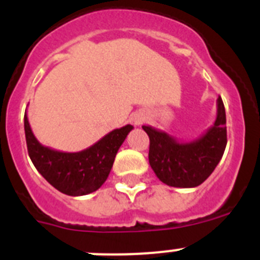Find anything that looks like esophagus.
Returning <instances> with one entry per match:
<instances>
[{
    "label": "esophagus",
    "mask_w": 260,
    "mask_h": 260,
    "mask_svg": "<svg viewBox=\"0 0 260 260\" xmlns=\"http://www.w3.org/2000/svg\"><path fill=\"white\" fill-rule=\"evenodd\" d=\"M133 121H134L135 125H141L142 121H143V118H139V117H135V118L133 119Z\"/></svg>",
    "instance_id": "esophagus-1"
}]
</instances>
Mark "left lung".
Listing matches in <instances>:
<instances>
[{
    "label": "left lung",
    "instance_id": "8db88e82",
    "mask_svg": "<svg viewBox=\"0 0 260 260\" xmlns=\"http://www.w3.org/2000/svg\"><path fill=\"white\" fill-rule=\"evenodd\" d=\"M213 125L192 141H180L173 135L143 126L150 137L148 160L161 182L173 187H197L211 176L226 147V117L221 98L217 102Z\"/></svg>",
    "mask_w": 260,
    "mask_h": 260
}]
</instances>
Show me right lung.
<instances>
[{"label": "right lung", "mask_w": 260, "mask_h": 260, "mask_svg": "<svg viewBox=\"0 0 260 260\" xmlns=\"http://www.w3.org/2000/svg\"><path fill=\"white\" fill-rule=\"evenodd\" d=\"M133 128L132 125L114 128L86 150L62 152L43 146L36 139L27 113L24 114V133L31 161L53 187L70 197L91 194L102 187L113 167L117 151Z\"/></svg>", "instance_id": "obj_1"}]
</instances>
